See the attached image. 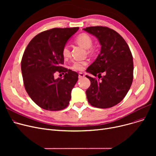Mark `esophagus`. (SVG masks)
<instances>
[{"instance_id": "esophagus-1", "label": "esophagus", "mask_w": 156, "mask_h": 156, "mask_svg": "<svg viewBox=\"0 0 156 156\" xmlns=\"http://www.w3.org/2000/svg\"><path fill=\"white\" fill-rule=\"evenodd\" d=\"M84 76H85L84 73H78V78H79L80 79L83 78Z\"/></svg>"}]
</instances>
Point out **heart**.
Here are the masks:
<instances>
[{
    "mask_svg": "<svg viewBox=\"0 0 156 156\" xmlns=\"http://www.w3.org/2000/svg\"><path fill=\"white\" fill-rule=\"evenodd\" d=\"M75 42L80 45L81 47H83L85 49H88V52H90V48L93 40L92 37L87 34H81L76 37L75 38ZM62 55L64 59H68L71 53L70 50L68 46L66 45L62 49ZM87 64L86 61H75L74 62L73 65L71 66V68L75 71H82L84 69L85 67Z\"/></svg>",
    "mask_w": 156,
    "mask_h": 156,
    "instance_id": "b5f03b06",
    "label": "heart"
}]
</instances>
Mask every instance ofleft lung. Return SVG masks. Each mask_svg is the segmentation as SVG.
<instances>
[{"label":"left lung","instance_id":"left-lung-1","mask_svg":"<svg viewBox=\"0 0 156 156\" xmlns=\"http://www.w3.org/2000/svg\"><path fill=\"white\" fill-rule=\"evenodd\" d=\"M83 30L95 36L101 45L100 54L86 70L98 76L95 78L86 75L91 82L86 91L88 101L97 108L113 107L124 99L132 84V52L124 38L114 30L90 27Z\"/></svg>","mask_w":156,"mask_h":156}]
</instances>
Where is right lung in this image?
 <instances>
[{"mask_svg": "<svg viewBox=\"0 0 156 156\" xmlns=\"http://www.w3.org/2000/svg\"><path fill=\"white\" fill-rule=\"evenodd\" d=\"M78 27L52 28L36 35L24 52L21 68L26 91L41 108L59 111L68 105L78 73L62 66V49ZM65 74L55 79L57 71Z\"/></svg>", "mask_w": 156, "mask_h": 156, "instance_id": "1", "label": "right lung"}]
</instances>
